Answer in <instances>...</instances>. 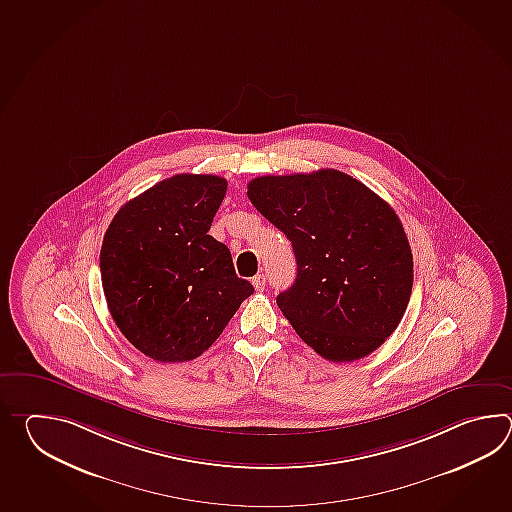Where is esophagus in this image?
<instances>
[{
  "label": "esophagus",
  "mask_w": 512,
  "mask_h": 512,
  "mask_svg": "<svg viewBox=\"0 0 512 512\" xmlns=\"http://www.w3.org/2000/svg\"><path fill=\"white\" fill-rule=\"evenodd\" d=\"M265 283H267V278H265V274H261V272L252 278V285H254L256 291H263V289H265Z\"/></svg>",
  "instance_id": "obj_1"
}]
</instances>
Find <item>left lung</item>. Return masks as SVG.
Returning a JSON list of instances; mask_svg holds the SVG:
<instances>
[{
	"instance_id": "8db88e82",
	"label": "left lung",
	"mask_w": 512,
	"mask_h": 512,
	"mask_svg": "<svg viewBox=\"0 0 512 512\" xmlns=\"http://www.w3.org/2000/svg\"><path fill=\"white\" fill-rule=\"evenodd\" d=\"M247 196L293 243L296 280L276 296L309 348L353 362L381 348L403 318L414 258L393 208L351 175H261Z\"/></svg>"
}]
</instances>
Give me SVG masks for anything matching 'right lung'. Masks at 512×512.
<instances>
[{"mask_svg":"<svg viewBox=\"0 0 512 512\" xmlns=\"http://www.w3.org/2000/svg\"><path fill=\"white\" fill-rule=\"evenodd\" d=\"M227 181L177 174L120 207L100 249L109 313L122 335L157 362L207 351L254 293L236 276L212 227Z\"/></svg>","mask_w":512,"mask_h":512,"instance_id":"obj_1","label":"right lung"}]
</instances>
